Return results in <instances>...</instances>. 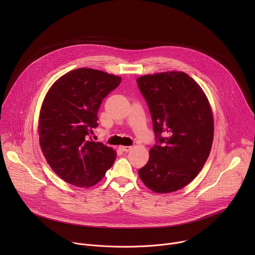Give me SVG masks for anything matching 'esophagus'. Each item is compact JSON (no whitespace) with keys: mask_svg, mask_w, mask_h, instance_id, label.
Instances as JSON below:
<instances>
[{"mask_svg":"<svg viewBox=\"0 0 255 255\" xmlns=\"http://www.w3.org/2000/svg\"><path fill=\"white\" fill-rule=\"evenodd\" d=\"M132 146H120V149L122 150V151H125V152H128V151H130V150H132Z\"/></svg>","mask_w":255,"mask_h":255,"instance_id":"34e87169","label":"esophagus"}]
</instances>
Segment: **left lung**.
I'll use <instances>...</instances> for the list:
<instances>
[{
    "instance_id": "obj_1",
    "label": "left lung",
    "mask_w": 255,
    "mask_h": 255,
    "mask_svg": "<svg viewBox=\"0 0 255 255\" xmlns=\"http://www.w3.org/2000/svg\"><path fill=\"white\" fill-rule=\"evenodd\" d=\"M136 82L147 102L156 137L148 162L138 174L154 193L178 191L199 174L209 157L214 138L209 100L183 71L145 75Z\"/></svg>"
}]
</instances>
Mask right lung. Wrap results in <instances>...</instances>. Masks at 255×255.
Instances as JSON below:
<instances>
[{
  "label": "right lung",
  "mask_w": 255,
  "mask_h": 255,
  "mask_svg": "<svg viewBox=\"0 0 255 255\" xmlns=\"http://www.w3.org/2000/svg\"><path fill=\"white\" fill-rule=\"evenodd\" d=\"M122 79L93 68H77L48 90L39 113L41 151L51 169L66 183L90 188L105 176L117 156L100 142L88 140L98 127L103 99Z\"/></svg>",
  "instance_id": "right-lung-1"
}]
</instances>
